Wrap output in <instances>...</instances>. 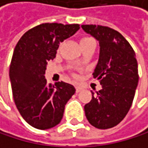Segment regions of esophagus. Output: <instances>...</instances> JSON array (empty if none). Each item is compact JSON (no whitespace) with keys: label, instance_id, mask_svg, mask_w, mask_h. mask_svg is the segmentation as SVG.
<instances>
[{"label":"esophagus","instance_id":"34e87169","mask_svg":"<svg viewBox=\"0 0 148 148\" xmlns=\"http://www.w3.org/2000/svg\"><path fill=\"white\" fill-rule=\"evenodd\" d=\"M75 90H76V92H79L82 91V87L79 86V85H76V86H75Z\"/></svg>","mask_w":148,"mask_h":148}]
</instances>
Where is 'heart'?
Segmentation results:
<instances>
[{
	"instance_id": "heart-1",
	"label": "heart",
	"mask_w": 148,
	"mask_h": 148,
	"mask_svg": "<svg viewBox=\"0 0 148 148\" xmlns=\"http://www.w3.org/2000/svg\"><path fill=\"white\" fill-rule=\"evenodd\" d=\"M89 39H92L91 38H83L81 39V41H80V43H83V42H84V41H86V40H89ZM78 62H80V60H78Z\"/></svg>"
}]
</instances>
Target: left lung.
I'll list each match as a JSON object with an SVG mask.
<instances>
[{"instance_id": "1", "label": "left lung", "mask_w": 148, "mask_h": 148, "mask_svg": "<svg viewBox=\"0 0 148 148\" xmlns=\"http://www.w3.org/2000/svg\"><path fill=\"white\" fill-rule=\"evenodd\" d=\"M99 41V61L92 75L101 84L84 105L91 125L100 130L117 126L129 112L138 83V62L130 44L117 30L100 25H82Z\"/></svg>"}]
</instances>
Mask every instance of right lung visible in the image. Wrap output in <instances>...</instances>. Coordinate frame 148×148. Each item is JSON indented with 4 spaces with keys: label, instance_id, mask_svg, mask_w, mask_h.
Masks as SVG:
<instances>
[{
    "label": "right lung",
    "instance_id": "add662e5",
    "mask_svg": "<svg viewBox=\"0 0 148 148\" xmlns=\"http://www.w3.org/2000/svg\"><path fill=\"white\" fill-rule=\"evenodd\" d=\"M79 29L78 24L43 23L27 31L15 47L10 65L14 102L26 122L38 130L59 124L65 104L75 92L62 81L48 85L44 75L59 44Z\"/></svg>",
    "mask_w": 148,
    "mask_h": 148
}]
</instances>
